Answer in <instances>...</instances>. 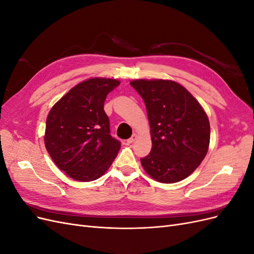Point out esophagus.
I'll list each match as a JSON object with an SVG mask.
<instances>
[{"instance_id": "obj_1", "label": "esophagus", "mask_w": 254, "mask_h": 254, "mask_svg": "<svg viewBox=\"0 0 254 254\" xmlns=\"http://www.w3.org/2000/svg\"><path fill=\"white\" fill-rule=\"evenodd\" d=\"M136 136H137L136 134H132V136L130 137V139L127 140V143H128V144H132V143L136 140Z\"/></svg>"}]
</instances>
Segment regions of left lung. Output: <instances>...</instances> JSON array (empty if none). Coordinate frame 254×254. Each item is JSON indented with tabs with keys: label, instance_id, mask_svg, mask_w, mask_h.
Returning a JSON list of instances; mask_svg holds the SVG:
<instances>
[{
	"label": "left lung",
	"instance_id": "1",
	"mask_svg": "<svg viewBox=\"0 0 254 254\" xmlns=\"http://www.w3.org/2000/svg\"><path fill=\"white\" fill-rule=\"evenodd\" d=\"M147 110L152 147L141 159L153 179L175 183L201 163L210 144V123L196 98L172 80H132Z\"/></svg>",
	"mask_w": 254,
	"mask_h": 254
}]
</instances>
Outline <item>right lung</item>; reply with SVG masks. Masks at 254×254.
I'll return each instance as SVG.
<instances>
[{
  "label": "right lung",
  "mask_w": 254,
  "mask_h": 254,
  "mask_svg": "<svg viewBox=\"0 0 254 254\" xmlns=\"http://www.w3.org/2000/svg\"><path fill=\"white\" fill-rule=\"evenodd\" d=\"M119 84L110 78L84 80L54 105L48 115L45 147L55 164L75 180L98 179L118 156L121 142L110 134L104 104Z\"/></svg>",
  "instance_id": "1"
}]
</instances>
